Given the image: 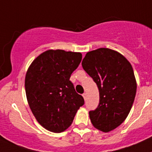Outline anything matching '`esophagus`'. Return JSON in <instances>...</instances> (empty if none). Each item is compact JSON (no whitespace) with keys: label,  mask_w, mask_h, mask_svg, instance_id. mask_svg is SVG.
I'll use <instances>...</instances> for the list:
<instances>
[{"label":"esophagus","mask_w":152,"mask_h":152,"mask_svg":"<svg viewBox=\"0 0 152 152\" xmlns=\"http://www.w3.org/2000/svg\"><path fill=\"white\" fill-rule=\"evenodd\" d=\"M83 96L84 99L86 100V94H85V93H84V94H83Z\"/></svg>","instance_id":"esophagus-1"}]
</instances>
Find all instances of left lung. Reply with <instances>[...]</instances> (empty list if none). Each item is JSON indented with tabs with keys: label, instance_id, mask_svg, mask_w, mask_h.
<instances>
[{
	"label": "left lung",
	"instance_id": "8db88e82",
	"mask_svg": "<svg viewBox=\"0 0 152 152\" xmlns=\"http://www.w3.org/2000/svg\"><path fill=\"white\" fill-rule=\"evenodd\" d=\"M82 66L100 93L99 105L89 112L92 124L109 132L124 121L133 105L137 90L133 68L121 54L107 48L87 52Z\"/></svg>",
	"mask_w": 152,
	"mask_h": 152
}]
</instances>
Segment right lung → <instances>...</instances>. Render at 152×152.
<instances>
[{"label":"right lung","instance_id":"right-lung-1","mask_svg":"<svg viewBox=\"0 0 152 152\" xmlns=\"http://www.w3.org/2000/svg\"><path fill=\"white\" fill-rule=\"evenodd\" d=\"M82 60L80 52L48 50L37 57L25 76V91L33 114L48 131L60 133L72 124L84 99L69 80Z\"/></svg>","mask_w":152,"mask_h":152}]
</instances>
